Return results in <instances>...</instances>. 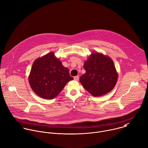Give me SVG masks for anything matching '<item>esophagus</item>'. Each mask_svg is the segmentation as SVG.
<instances>
[{
  "mask_svg": "<svg viewBox=\"0 0 148 148\" xmlns=\"http://www.w3.org/2000/svg\"><path fill=\"white\" fill-rule=\"evenodd\" d=\"M74 79H75V81H78L79 78V76H75V77H74Z\"/></svg>",
  "mask_w": 148,
  "mask_h": 148,
  "instance_id": "34e87169",
  "label": "esophagus"
}]
</instances>
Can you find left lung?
<instances>
[{
	"label": "left lung",
	"mask_w": 148,
	"mask_h": 148,
	"mask_svg": "<svg viewBox=\"0 0 148 148\" xmlns=\"http://www.w3.org/2000/svg\"><path fill=\"white\" fill-rule=\"evenodd\" d=\"M86 73L79 81L93 96H100L110 92L115 86L118 74L111 58L97 52L92 53L85 62Z\"/></svg>",
	"instance_id": "1"
}]
</instances>
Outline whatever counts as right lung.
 <instances>
[{"label": "right lung", "mask_w": 148, "mask_h": 148, "mask_svg": "<svg viewBox=\"0 0 148 148\" xmlns=\"http://www.w3.org/2000/svg\"><path fill=\"white\" fill-rule=\"evenodd\" d=\"M74 78L60 60L51 52L34 62L28 80L34 92L46 99H52Z\"/></svg>", "instance_id": "right-lung-1"}]
</instances>
